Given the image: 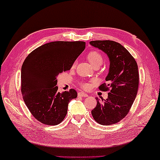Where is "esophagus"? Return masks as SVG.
I'll use <instances>...</instances> for the list:
<instances>
[{"mask_svg": "<svg viewBox=\"0 0 160 160\" xmlns=\"http://www.w3.org/2000/svg\"><path fill=\"white\" fill-rule=\"evenodd\" d=\"M78 97H87L88 95L85 93H83V92H78Z\"/></svg>", "mask_w": 160, "mask_h": 160, "instance_id": "34e87169", "label": "esophagus"}]
</instances>
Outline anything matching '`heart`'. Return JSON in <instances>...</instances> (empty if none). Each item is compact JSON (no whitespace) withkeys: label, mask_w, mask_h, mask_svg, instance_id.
Segmentation results:
<instances>
[{"label":"heart","mask_w":160,"mask_h":160,"mask_svg":"<svg viewBox=\"0 0 160 160\" xmlns=\"http://www.w3.org/2000/svg\"><path fill=\"white\" fill-rule=\"evenodd\" d=\"M87 59L94 67L100 66L103 62V56L101 53L99 51H98V50H91V51L89 52L87 54ZM75 64L76 62L73 63L72 67H74L75 66ZM93 83V82H91V83L82 82L81 83V86H82V88L85 89V90H87V89L91 88V86Z\"/></svg>","instance_id":"b5f03b06"}]
</instances>
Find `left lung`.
Segmentation results:
<instances>
[{
  "label": "left lung",
  "instance_id": "left-lung-1",
  "mask_svg": "<svg viewBox=\"0 0 160 160\" xmlns=\"http://www.w3.org/2000/svg\"><path fill=\"white\" fill-rule=\"evenodd\" d=\"M90 44L105 52L110 59V71L102 91H110L105 100L100 102L91 111L93 119L102 125H112L121 121L129 112L139 84L138 64L131 53L117 42L92 41Z\"/></svg>",
  "mask_w": 160,
  "mask_h": 160
}]
</instances>
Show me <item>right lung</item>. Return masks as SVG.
I'll return each instance as SVG.
<instances>
[{
	"label": "right lung",
	"mask_w": 160,
	"mask_h": 160,
	"mask_svg": "<svg viewBox=\"0 0 160 160\" xmlns=\"http://www.w3.org/2000/svg\"><path fill=\"white\" fill-rule=\"evenodd\" d=\"M83 41H53L28 55L21 70L22 98L33 117L42 124L58 125L67 115L68 103L77 97L74 89L58 92L57 77L68 71L85 49Z\"/></svg>",
	"instance_id": "add662e5"
}]
</instances>
